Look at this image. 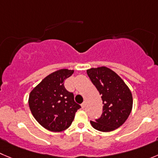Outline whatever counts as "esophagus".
I'll list each match as a JSON object with an SVG mask.
<instances>
[{
    "instance_id": "esophagus-1",
    "label": "esophagus",
    "mask_w": 158,
    "mask_h": 158,
    "mask_svg": "<svg viewBox=\"0 0 158 158\" xmlns=\"http://www.w3.org/2000/svg\"><path fill=\"white\" fill-rule=\"evenodd\" d=\"M85 105H86V104H85V102H83V103H82V104H81V108H82V109H85Z\"/></svg>"
}]
</instances>
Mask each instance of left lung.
<instances>
[{
    "mask_svg": "<svg viewBox=\"0 0 158 158\" xmlns=\"http://www.w3.org/2000/svg\"><path fill=\"white\" fill-rule=\"evenodd\" d=\"M87 73L102 95L104 105L102 116L90 123L98 131L115 130L125 123L131 112V91L115 72L106 67L88 69Z\"/></svg>",
    "mask_w": 158,
    "mask_h": 158,
    "instance_id": "1",
    "label": "left lung"
}]
</instances>
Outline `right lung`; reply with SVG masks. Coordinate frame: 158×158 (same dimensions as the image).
<instances>
[{
	"mask_svg": "<svg viewBox=\"0 0 158 158\" xmlns=\"http://www.w3.org/2000/svg\"><path fill=\"white\" fill-rule=\"evenodd\" d=\"M73 70L61 69L50 73L33 88L28 98L31 114L42 127L52 132L67 130L81 108L73 94L67 91L64 81Z\"/></svg>",
	"mask_w": 158,
	"mask_h": 158,
	"instance_id": "obj_1",
	"label": "right lung"
}]
</instances>
